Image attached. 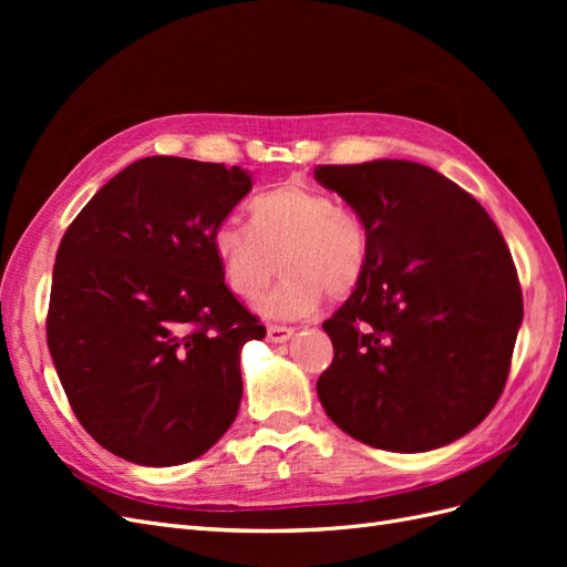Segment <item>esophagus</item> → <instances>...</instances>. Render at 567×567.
Wrapping results in <instances>:
<instances>
[{
    "mask_svg": "<svg viewBox=\"0 0 567 567\" xmlns=\"http://www.w3.org/2000/svg\"><path fill=\"white\" fill-rule=\"evenodd\" d=\"M293 326H281V323H269L267 326V340L269 342H286L290 336H293Z\"/></svg>",
    "mask_w": 567,
    "mask_h": 567,
    "instance_id": "1",
    "label": "esophagus"
}]
</instances>
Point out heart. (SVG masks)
I'll return each instance as SVG.
<instances>
[{"instance_id":"1","label":"heart","mask_w":567,"mask_h":567,"mask_svg":"<svg viewBox=\"0 0 567 567\" xmlns=\"http://www.w3.org/2000/svg\"><path fill=\"white\" fill-rule=\"evenodd\" d=\"M250 227L236 217L213 229V252L238 298L255 300L277 267L286 274L260 305L271 319L310 315L323 300L346 298L362 284L369 265L364 219L326 192L288 182L250 200ZM280 265H276V257Z\"/></svg>"}]
</instances>
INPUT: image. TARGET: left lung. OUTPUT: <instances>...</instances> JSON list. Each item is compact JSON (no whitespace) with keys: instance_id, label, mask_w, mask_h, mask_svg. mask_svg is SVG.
<instances>
[{"instance_id":"1","label":"left lung","mask_w":567,"mask_h":567,"mask_svg":"<svg viewBox=\"0 0 567 567\" xmlns=\"http://www.w3.org/2000/svg\"><path fill=\"white\" fill-rule=\"evenodd\" d=\"M364 219L362 284L323 321L329 419L388 452H431L483 423L508 379L523 293L502 231L471 194L411 161L319 165Z\"/></svg>"}]
</instances>
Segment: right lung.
Listing matches in <instances>:
<instances>
[{"mask_svg":"<svg viewBox=\"0 0 567 567\" xmlns=\"http://www.w3.org/2000/svg\"><path fill=\"white\" fill-rule=\"evenodd\" d=\"M250 188L241 167L142 158L61 238L49 352L78 421L120 458L179 466L238 414L241 348L267 331L227 288L213 229Z\"/></svg>","mask_w":567,"mask_h":567,"instance_id":"obj_1","label":"right lung"}]
</instances>
